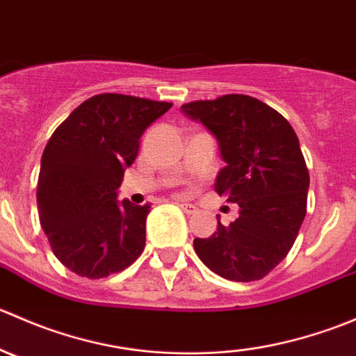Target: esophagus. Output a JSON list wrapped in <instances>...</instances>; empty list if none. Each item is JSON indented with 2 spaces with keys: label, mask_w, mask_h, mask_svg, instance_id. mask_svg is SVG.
<instances>
[{
  "label": "esophagus",
  "mask_w": 356,
  "mask_h": 356,
  "mask_svg": "<svg viewBox=\"0 0 356 356\" xmlns=\"http://www.w3.org/2000/svg\"><path fill=\"white\" fill-rule=\"evenodd\" d=\"M179 207H181L182 210H184L188 215L196 213V210H198V208H196L195 204H191V203H179Z\"/></svg>",
  "instance_id": "esophagus-1"
}]
</instances>
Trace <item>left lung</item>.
Segmentation results:
<instances>
[{
    "instance_id": "left-lung-1",
    "label": "left lung",
    "mask_w": 356,
    "mask_h": 356,
    "mask_svg": "<svg viewBox=\"0 0 356 356\" xmlns=\"http://www.w3.org/2000/svg\"><path fill=\"white\" fill-rule=\"evenodd\" d=\"M217 139L224 167L215 191L239 207L238 218L193 241L200 260L220 277L251 282L277 267L294 245L310 186L300 141L279 111L246 95L181 106Z\"/></svg>"
}]
</instances>
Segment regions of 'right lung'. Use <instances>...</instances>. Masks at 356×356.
I'll return each instance as SVG.
<instances>
[{"instance_id":"right-lung-1","label":"right lung","mask_w":356,"mask_h":356,"mask_svg":"<svg viewBox=\"0 0 356 356\" xmlns=\"http://www.w3.org/2000/svg\"><path fill=\"white\" fill-rule=\"evenodd\" d=\"M172 103L136 96H92L58 125L38 179V211L55 257L81 277L102 279L138 260L149 204L118 201L139 138Z\"/></svg>"}]
</instances>
